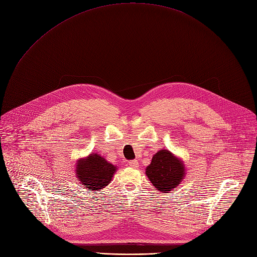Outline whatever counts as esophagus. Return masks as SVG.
Segmentation results:
<instances>
[{"label":"esophagus","instance_id":"1","mask_svg":"<svg viewBox=\"0 0 257 257\" xmlns=\"http://www.w3.org/2000/svg\"><path fill=\"white\" fill-rule=\"evenodd\" d=\"M128 164H129V166L131 167V168H138V167H139V162L136 161V160L130 161Z\"/></svg>","mask_w":257,"mask_h":257}]
</instances>
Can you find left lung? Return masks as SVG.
Here are the masks:
<instances>
[{"instance_id":"1","label":"left lung","mask_w":257,"mask_h":257,"mask_svg":"<svg viewBox=\"0 0 257 257\" xmlns=\"http://www.w3.org/2000/svg\"><path fill=\"white\" fill-rule=\"evenodd\" d=\"M185 174L183 161L167 149L156 152L146 168V175L150 182L156 190L163 193H169L180 186Z\"/></svg>"}]
</instances>
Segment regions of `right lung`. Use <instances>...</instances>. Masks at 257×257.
I'll return each instance as SVG.
<instances>
[{"instance_id":"obj_1","label":"right lung","mask_w":257,"mask_h":257,"mask_svg":"<svg viewBox=\"0 0 257 257\" xmlns=\"http://www.w3.org/2000/svg\"><path fill=\"white\" fill-rule=\"evenodd\" d=\"M116 167L107 162L102 155L91 153L76 163L75 172L79 182L89 191H99L112 180Z\"/></svg>"}]
</instances>
